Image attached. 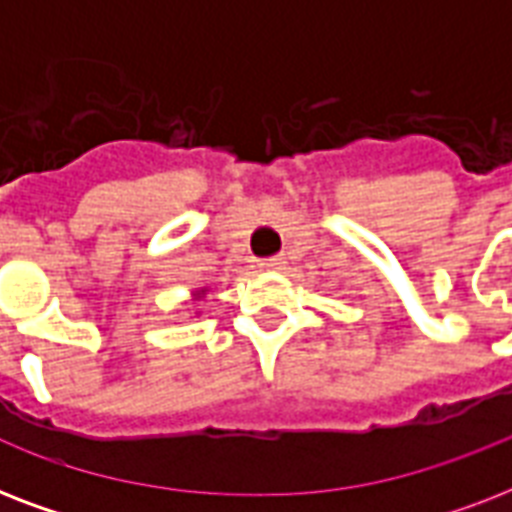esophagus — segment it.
I'll list each match as a JSON object with an SVG mask.
<instances>
[{"label": "esophagus", "mask_w": 512, "mask_h": 512, "mask_svg": "<svg viewBox=\"0 0 512 512\" xmlns=\"http://www.w3.org/2000/svg\"><path fill=\"white\" fill-rule=\"evenodd\" d=\"M260 268H263V271H281V268H284V257H265V260H260Z\"/></svg>", "instance_id": "esophagus-1"}]
</instances>
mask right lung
Here are the masks:
<instances>
[{"label": "right lung", "instance_id": "obj_1", "mask_svg": "<svg viewBox=\"0 0 512 512\" xmlns=\"http://www.w3.org/2000/svg\"><path fill=\"white\" fill-rule=\"evenodd\" d=\"M207 292H209V287H196L191 292V297H196V300H199V297H204V295H207Z\"/></svg>", "mask_w": 512, "mask_h": 512}]
</instances>
